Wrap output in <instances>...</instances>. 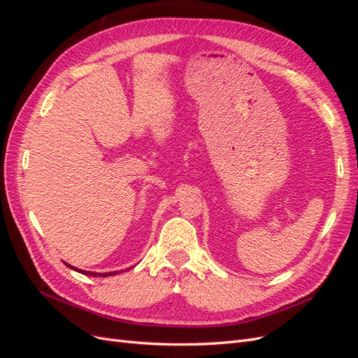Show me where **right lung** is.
I'll use <instances>...</instances> for the list:
<instances>
[{
	"mask_svg": "<svg viewBox=\"0 0 358 358\" xmlns=\"http://www.w3.org/2000/svg\"><path fill=\"white\" fill-rule=\"evenodd\" d=\"M64 264H66L67 267H70L71 270H76V272H79V273H83V275H88V276H100V278H104V276H112V275H117L119 272H107V273H96V272H86V270H80V268H78V267H74V266H70L69 263H66L64 262ZM129 268H133V267H129ZM129 268H125V270H129Z\"/></svg>",
	"mask_w": 358,
	"mask_h": 358,
	"instance_id": "right-lung-1",
	"label": "right lung"
}]
</instances>
